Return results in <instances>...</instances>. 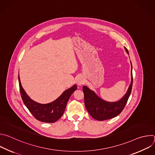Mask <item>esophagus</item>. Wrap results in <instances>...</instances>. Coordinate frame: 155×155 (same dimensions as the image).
Wrapping results in <instances>:
<instances>
[{"label":"esophagus","instance_id":"esophagus-1","mask_svg":"<svg viewBox=\"0 0 155 155\" xmlns=\"http://www.w3.org/2000/svg\"><path fill=\"white\" fill-rule=\"evenodd\" d=\"M77 83L78 85L81 86L84 83V79L82 77H79L77 80Z\"/></svg>","mask_w":155,"mask_h":155}]
</instances>
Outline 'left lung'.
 Returning <instances> with one entry per match:
<instances>
[{
  "label": "left lung",
  "instance_id": "1",
  "mask_svg": "<svg viewBox=\"0 0 155 155\" xmlns=\"http://www.w3.org/2000/svg\"><path fill=\"white\" fill-rule=\"evenodd\" d=\"M124 49L129 54L128 50L126 47ZM131 64V82L125 95L119 101L116 102H107L99 97L94 91L89 87L83 86L84 105L88 113L95 120L104 121L113 118L118 116L124 109L127 100L130 96L133 78H132V66Z\"/></svg>",
  "mask_w": 155,
  "mask_h": 155
}]
</instances>
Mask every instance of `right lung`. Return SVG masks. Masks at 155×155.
I'll list each match as a JSON object with an SVG mask.
<instances>
[{"instance_id": "1", "label": "right lung", "mask_w": 155, "mask_h": 155, "mask_svg": "<svg viewBox=\"0 0 155 155\" xmlns=\"http://www.w3.org/2000/svg\"><path fill=\"white\" fill-rule=\"evenodd\" d=\"M18 81L21 96L25 105L37 120L44 123H54L62 116L71 96L77 88V85L74 84L54 101L44 104L33 101L28 96L22 87L19 75Z\"/></svg>"}]
</instances>
